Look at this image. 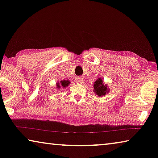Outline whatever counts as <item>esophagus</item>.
I'll list each match as a JSON object with an SVG mask.
<instances>
[{
	"label": "esophagus",
	"mask_w": 158,
	"mask_h": 158,
	"mask_svg": "<svg viewBox=\"0 0 158 158\" xmlns=\"http://www.w3.org/2000/svg\"><path fill=\"white\" fill-rule=\"evenodd\" d=\"M76 82L78 83V84H81V83L83 82V79L81 78V77H77L76 79Z\"/></svg>",
	"instance_id": "esophagus-1"
}]
</instances>
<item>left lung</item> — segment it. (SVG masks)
Returning a JSON list of instances; mask_svg holds the SVG:
<instances>
[{
  "mask_svg": "<svg viewBox=\"0 0 158 158\" xmlns=\"http://www.w3.org/2000/svg\"><path fill=\"white\" fill-rule=\"evenodd\" d=\"M93 85H94L93 86V89H94L93 91L96 93V95L100 96V97L105 95L109 91L107 85L104 84L102 79L101 78H98L96 80Z\"/></svg>",
  "mask_w": 158,
  "mask_h": 158,
  "instance_id": "left-lung-1",
  "label": "left lung"
}]
</instances>
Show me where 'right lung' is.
I'll return each instance as SVG.
<instances>
[{
	"mask_svg": "<svg viewBox=\"0 0 158 158\" xmlns=\"http://www.w3.org/2000/svg\"><path fill=\"white\" fill-rule=\"evenodd\" d=\"M69 81H68V80H63V81H61L57 83L56 84V86L58 89H60V88H63V89H65V87L68 86V85L69 84Z\"/></svg>",
	"mask_w": 158,
	"mask_h": 158,
	"instance_id": "obj_1",
	"label": "right lung"
}]
</instances>
